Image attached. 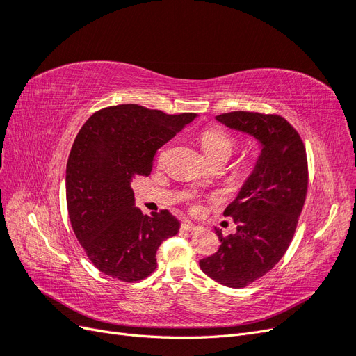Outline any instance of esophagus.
<instances>
[{
	"mask_svg": "<svg viewBox=\"0 0 356 356\" xmlns=\"http://www.w3.org/2000/svg\"><path fill=\"white\" fill-rule=\"evenodd\" d=\"M181 230L193 233V232H197V230H199V227H197V225H195V224H191L190 221H184V222L181 224Z\"/></svg>",
	"mask_w": 356,
	"mask_h": 356,
	"instance_id": "34e87169",
	"label": "esophagus"
}]
</instances>
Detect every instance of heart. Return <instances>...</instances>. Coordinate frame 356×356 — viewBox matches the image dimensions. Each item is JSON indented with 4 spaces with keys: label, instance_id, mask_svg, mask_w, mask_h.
I'll return each mask as SVG.
<instances>
[{
    "label": "heart",
    "instance_id": "obj_1",
    "mask_svg": "<svg viewBox=\"0 0 356 356\" xmlns=\"http://www.w3.org/2000/svg\"><path fill=\"white\" fill-rule=\"evenodd\" d=\"M200 145L203 153L211 161L227 160L236 148H238V139L221 127H208L200 134ZM199 207H193V212H199Z\"/></svg>",
    "mask_w": 356,
    "mask_h": 356
}]
</instances>
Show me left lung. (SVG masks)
<instances>
[{"instance_id":"left-lung-1","label":"left lung","mask_w":356,"mask_h":356,"mask_svg":"<svg viewBox=\"0 0 356 356\" xmlns=\"http://www.w3.org/2000/svg\"><path fill=\"white\" fill-rule=\"evenodd\" d=\"M217 120L263 144L254 174L224 211L233 218L236 233L224 236L215 230L220 250L199 263L213 281L245 288L272 270L294 238L309 186L306 147L279 114L232 111Z\"/></svg>"}]
</instances>
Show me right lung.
Returning a JSON list of instances; mask_svg holds the SVG:
<instances>
[{
	"mask_svg": "<svg viewBox=\"0 0 356 356\" xmlns=\"http://www.w3.org/2000/svg\"><path fill=\"white\" fill-rule=\"evenodd\" d=\"M196 118L138 104L93 113L75 136L67 163V208L75 238L92 264L122 282L152 275L160 243L175 236L168 209L144 215L131 181L152 174L157 149Z\"/></svg>",
	"mask_w": 356,
	"mask_h": 356,
	"instance_id": "add662e5",
	"label": "right lung"
}]
</instances>
